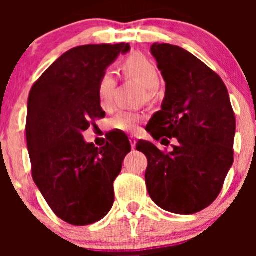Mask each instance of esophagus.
<instances>
[{
    "instance_id": "obj_1",
    "label": "esophagus",
    "mask_w": 256,
    "mask_h": 256,
    "mask_svg": "<svg viewBox=\"0 0 256 256\" xmlns=\"http://www.w3.org/2000/svg\"><path fill=\"white\" fill-rule=\"evenodd\" d=\"M128 138H130L131 147H132V148H135V147H136V144H138V140H136V138H134V136H128Z\"/></svg>"
}]
</instances>
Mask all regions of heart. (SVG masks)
Segmentation results:
<instances>
[{
	"mask_svg": "<svg viewBox=\"0 0 256 256\" xmlns=\"http://www.w3.org/2000/svg\"><path fill=\"white\" fill-rule=\"evenodd\" d=\"M120 70L122 72L125 78L138 80L146 88L148 95L154 94V90H156L160 84L158 72L154 64L140 54H135L125 59L121 63ZM116 86H118V79L112 70H105L98 80V102L104 110L112 109ZM142 121V114L120 112L112 120V128L124 132H136Z\"/></svg>",
	"mask_w": 256,
	"mask_h": 256,
	"instance_id": "1",
	"label": "heart"
}]
</instances>
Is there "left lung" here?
Returning a JSON list of instances; mask_svg holds the SVG:
<instances>
[{
    "label": "left lung",
    "mask_w": 256,
    "mask_h": 256,
    "mask_svg": "<svg viewBox=\"0 0 256 256\" xmlns=\"http://www.w3.org/2000/svg\"><path fill=\"white\" fill-rule=\"evenodd\" d=\"M151 53L166 95L146 130L154 140L178 144L171 152L148 141L136 144L147 157V190L164 210L194 214L216 200L233 164L236 115L223 80L197 56L166 43H154Z\"/></svg>",
    "instance_id": "obj_1"
}]
</instances>
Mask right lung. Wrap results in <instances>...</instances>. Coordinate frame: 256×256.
I'll list each match as a JSON object with an SVG mask.
<instances>
[{"instance_id":"right-lung-1","label":"right lung","mask_w":256,"mask_h":256,"mask_svg":"<svg viewBox=\"0 0 256 256\" xmlns=\"http://www.w3.org/2000/svg\"><path fill=\"white\" fill-rule=\"evenodd\" d=\"M128 49L125 43L70 49L30 92L26 138L33 180L54 214L72 226H89L109 213L114 180L131 151L124 134L100 148L82 138V131L105 116L98 102V80Z\"/></svg>"}]
</instances>
